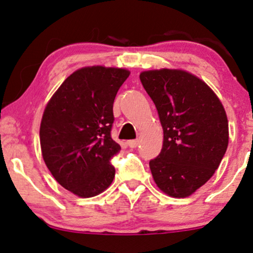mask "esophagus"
Segmentation results:
<instances>
[{
	"mask_svg": "<svg viewBox=\"0 0 253 253\" xmlns=\"http://www.w3.org/2000/svg\"><path fill=\"white\" fill-rule=\"evenodd\" d=\"M138 144H139V140H138V139L127 140V145H129V146H130V147H132V148L137 147V146H138Z\"/></svg>",
	"mask_w": 253,
	"mask_h": 253,
	"instance_id": "esophagus-1",
	"label": "esophagus"
}]
</instances>
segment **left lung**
<instances>
[{"label":"left lung","instance_id":"left-lung-1","mask_svg":"<svg viewBox=\"0 0 253 253\" xmlns=\"http://www.w3.org/2000/svg\"><path fill=\"white\" fill-rule=\"evenodd\" d=\"M164 129L160 154L150 161L158 188L185 198L205 184L228 147L227 114L209 85L188 71L160 69L139 76Z\"/></svg>","mask_w":253,"mask_h":253}]
</instances>
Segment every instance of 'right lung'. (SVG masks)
<instances>
[{
	"instance_id": "right-lung-1",
	"label": "right lung",
	"mask_w": 253,
	"mask_h": 253,
	"mask_svg": "<svg viewBox=\"0 0 253 253\" xmlns=\"http://www.w3.org/2000/svg\"><path fill=\"white\" fill-rule=\"evenodd\" d=\"M129 75L122 68H82L62 83L44 108V164L64 189L82 198L103 192L115 177L110 160L121 146L110 136L113 105Z\"/></svg>"
}]
</instances>
